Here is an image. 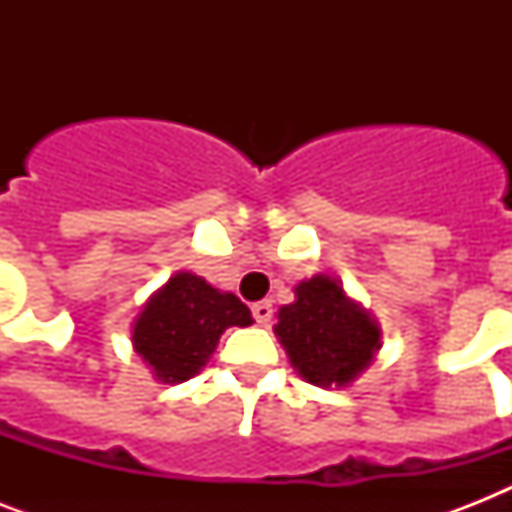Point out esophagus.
<instances>
[{"label": "esophagus", "mask_w": 512, "mask_h": 512, "mask_svg": "<svg viewBox=\"0 0 512 512\" xmlns=\"http://www.w3.org/2000/svg\"><path fill=\"white\" fill-rule=\"evenodd\" d=\"M252 316H255L257 324H263V327H268V324H271V319H273L271 300H263V303L252 305Z\"/></svg>", "instance_id": "esophagus-1"}]
</instances>
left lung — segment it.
<instances>
[{
  "instance_id": "8db88e82",
  "label": "left lung",
  "mask_w": 512,
  "mask_h": 512,
  "mask_svg": "<svg viewBox=\"0 0 512 512\" xmlns=\"http://www.w3.org/2000/svg\"><path fill=\"white\" fill-rule=\"evenodd\" d=\"M273 327L297 374L319 388H348L372 366L382 348V329L340 279L316 273L295 287Z\"/></svg>"
}]
</instances>
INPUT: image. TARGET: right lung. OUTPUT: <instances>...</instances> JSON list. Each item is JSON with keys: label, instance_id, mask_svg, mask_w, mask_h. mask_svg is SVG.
<instances>
[{"label": "right lung", "instance_id": "1", "mask_svg": "<svg viewBox=\"0 0 512 512\" xmlns=\"http://www.w3.org/2000/svg\"><path fill=\"white\" fill-rule=\"evenodd\" d=\"M252 313L233 292L191 271L172 273L132 321V348L154 380L177 385L196 377L228 327H249Z\"/></svg>", "mask_w": 512, "mask_h": 512}]
</instances>
